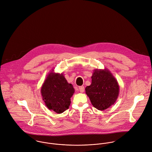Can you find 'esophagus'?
Listing matches in <instances>:
<instances>
[{
    "mask_svg": "<svg viewBox=\"0 0 152 152\" xmlns=\"http://www.w3.org/2000/svg\"><path fill=\"white\" fill-rule=\"evenodd\" d=\"M79 91L82 93H83L85 91V88L83 86H79Z\"/></svg>",
    "mask_w": 152,
    "mask_h": 152,
    "instance_id": "1",
    "label": "esophagus"
}]
</instances>
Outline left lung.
<instances>
[{
	"mask_svg": "<svg viewBox=\"0 0 152 152\" xmlns=\"http://www.w3.org/2000/svg\"><path fill=\"white\" fill-rule=\"evenodd\" d=\"M92 83L85 88L86 94L92 105L98 110L104 111L116 102L120 92L117 79L107 69L94 70Z\"/></svg>",
	"mask_w": 152,
	"mask_h": 152,
	"instance_id": "obj_1",
	"label": "left lung"
}]
</instances>
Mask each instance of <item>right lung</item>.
I'll return each mask as SVG.
<instances>
[{"label":"right lung","mask_w":152,"mask_h":152,"mask_svg":"<svg viewBox=\"0 0 152 152\" xmlns=\"http://www.w3.org/2000/svg\"><path fill=\"white\" fill-rule=\"evenodd\" d=\"M74 92L73 85L67 82L63 74L54 73L53 70L48 73L41 88L45 106L57 114L69 108Z\"/></svg>","instance_id":"add662e5"}]
</instances>
